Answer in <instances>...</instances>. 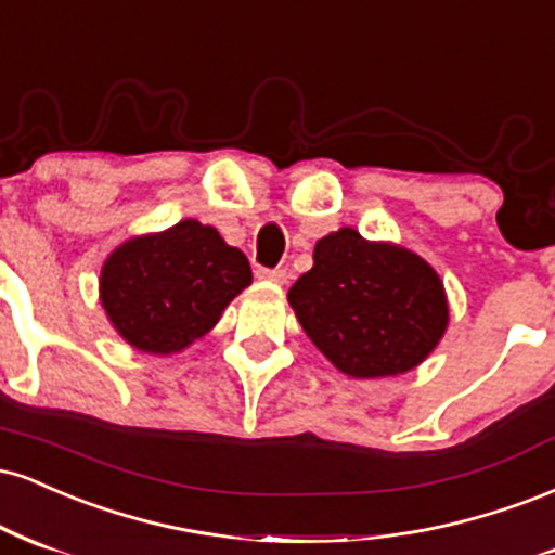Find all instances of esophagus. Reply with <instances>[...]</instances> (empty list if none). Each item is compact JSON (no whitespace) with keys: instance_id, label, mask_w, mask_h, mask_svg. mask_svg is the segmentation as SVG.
<instances>
[{"instance_id":"esophagus-1","label":"esophagus","mask_w":555,"mask_h":555,"mask_svg":"<svg viewBox=\"0 0 555 555\" xmlns=\"http://www.w3.org/2000/svg\"><path fill=\"white\" fill-rule=\"evenodd\" d=\"M257 278L267 280V283H278V285L288 283V272H285V270H264V267H259Z\"/></svg>"}]
</instances>
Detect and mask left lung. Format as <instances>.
I'll use <instances>...</instances> for the list:
<instances>
[{
	"label": "left lung",
	"mask_w": 555,
	"mask_h": 555,
	"mask_svg": "<svg viewBox=\"0 0 555 555\" xmlns=\"http://www.w3.org/2000/svg\"><path fill=\"white\" fill-rule=\"evenodd\" d=\"M288 301L309 340L353 379L415 369L449 322L444 283L426 259L353 228L317 241Z\"/></svg>",
	"instance_id": "obj_1"
}]
</instances>
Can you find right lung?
<instances>
[{
  "instance_id": "1",
  "label": "right lung",
  "mask_w": 555,
  "mask_h": 555,
  "mask_svg": "<svg viewBox=\"0 0 555 555\" xmlns=\"http://www.w3.org/2000/svg\"><path fill=\"white\" fill-rule=\"evenodd\" d=\"M249 283L244 251L212 225L181 220L111 254L101 270V304L132 348L168 356L207 335Z\"/></svg>"
}]
</instances>
